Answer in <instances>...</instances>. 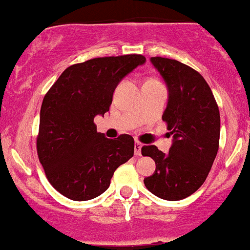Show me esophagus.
<instances>
[{
	"label": "esophagus",
	"instance_id": "34e87169",
	"mask_svg": "<svg viewBox=\"0 0 250 250\" xmlns=\"http://www.w3.org/2000/svg\"><path fill=\"white\" fill-rule=\"evenodd\" d=\"M141 149H142V143L136 141L135 142V155L136 157H141Z\"/></svg>",
	"mask_w": 250,
	"mask_h": 250
}]
</instances>
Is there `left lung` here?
Returning <instances> with one entry per match:
<instances>
[{"instance_id": "left-lung-1", "label": "left lung", "mask_w": 250, "mask_h": 250, "mask_svg": "<svg viewBox=\"0 0 250 250\" xmlns=\"http://www.w3.org/2000/svg\"><path fill=\"white\" fill-rule=\"evenodd\" d=\"M169 91L163 120L172 135L169 153L143 146L142 155L155 162V171L143 180L154 196L180 201L206 181L219 149L220 113L203 76L179 61L152 57Z\"/></svg>"}]
</instances>
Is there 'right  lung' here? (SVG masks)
<instances>
[{"label":"right lung","instance_id":"obj_1","mask_svg":"<svg viewBox=\"0 0 250 250\" xmlns=\"http://www.w3.org/2000/svg\"><path fill=\"white\" fill-rule=\"evenodd\" d=\"M142 54L101 57L70 65L44 95L36 147L49 184L71 201L108 189L115 170L132 158L130 135L109 140L97 132L96 115L109 110L118 83L145 64Z\"/></svg>","mask_w":250,"mask_h":250}]
</instances>
